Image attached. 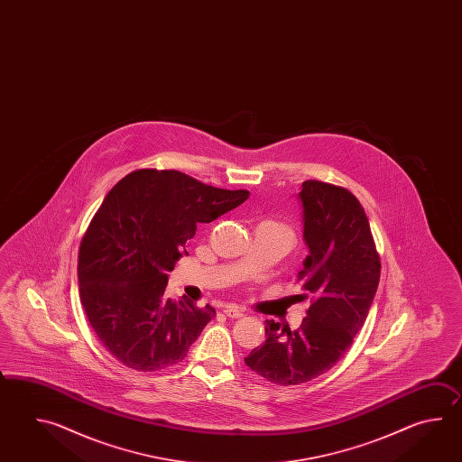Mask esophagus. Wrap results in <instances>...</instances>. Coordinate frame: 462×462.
I'll return each instance as SVG.
<instances>
[{
	"label": "esophagus",
	"instance_id": "esophagus-1",
	"mask_svg": "<svg viewBox=\"0 0 462 462\" xmlns=\"http://www.w3.org/2000/svg\"><path fill=\"white\" fill-rule=\"evenodd\" d=\"M225 315H227L229 319H239V317H243V310L239 309V307H236V305H227L225 307Z\"/></svg>",
	"mask_w": 462,
	"mask_h": 462
}]
</instances>
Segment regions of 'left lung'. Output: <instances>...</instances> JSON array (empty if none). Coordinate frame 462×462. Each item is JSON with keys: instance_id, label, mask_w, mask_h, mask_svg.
<instances>
[{"instance_id": "1", "label": "left lung", "mask_w": 462, "mask_h": 462, "mask_svg": "<svg viewBox=\"0 0 462 462\" xmlns=\"http://www.w3.org/2000/svg\"><path fill=\"white\" fill-rule=\"evenodd\" d=\"M304 207L309 255L297 279L310 299L302 325L265 322V342L245 365L275 384H300L328 372L364 327L380 282V255L368 217L346 188L307 180Z\"/></svg>"}]
</instances>
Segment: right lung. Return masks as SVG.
Instances as JSON below:
<instances>
[{
    "instance_id": "right-lung-1",
    "label": "right lung",
    "mask_w": 462,
    "mask_h": 462,
    "mask_svg": "<svg viewBox=\"0 0 462 462\" xmlns=\"http://www.w3.org/2000/svg\"><path fill=\"white\" fill-rule=\"evenodd\" d=\"M247 197L157 168L135 170L108 191L80 241L79 294L98 342L120 364L157 372L187 356L217 312L167 297V273L188 254L198 223Z\"/></svg>"
}]
</instances>
